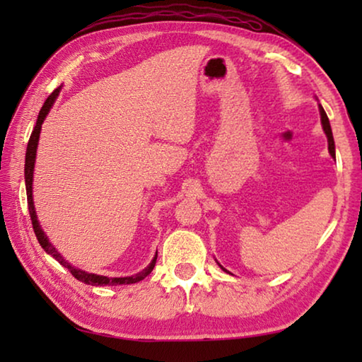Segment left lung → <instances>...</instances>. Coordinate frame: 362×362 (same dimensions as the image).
<instances>
[{
    "label": "left lung",
    "mask_w": 362,
    "mask_h": 362,
    "mask_svg": "<svg viewBox=\"0 0 362 362\" xmlns=\"http://www.w3.org/2000/svg\"><path fill=\"white\" fill-rule=\"evenodd\" d=\"M320 113H321V122H322V129H324V132H326V136H327V142H329V153H330V156L332 158H335V144H334V136H332V129H330V122H329V118H327V115H326V112H324V108L320 105ZM222 267V265H220ZM222 269L223 272H226V269L222 267Z\"/></svg>",
    "instance_id": "left-lung-1"
}]
</instances>
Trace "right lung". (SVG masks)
Masks as SVG:
<instances>
[{
	"mask_svg": "<svg viewBox=\"0 0 362 362\" xmlns=\"http://www.w3.org/2000/svg\"><path fill=\"white\" fill-rule=\"evenodd\" d=\"M60 93V88H57L54 93L47 97L45 105L41 107L40 110V115H38V119H36V126L33 127V132L32 136H30L28 140V145H27V153H25V187H27V203H28V211H30V218H32V225H33V230H35V235L38 238V243L41 244V247L46 250L49 255H52L54 259H56L60 265L69 268V272L75 276L78 281H81L84 284H90V286H118V284H134V283H139V281H142L144 278L148 276V274L153 272V268H155V263H156V257L151 260V263L142 272L134 274V276H126V278H108V276H100V274H93V273H88V272H83V269L75 268L73 265H70L69 262H66L62 255H60L56 247L52 246L51 243H49L46 233L41 230V225L38 222V217H36V212H35V204H33V188H32V183H33V169H35V159H36V146H38V140H40V132H41V124L45 122V118L49 113V110L52 108L54 102H56L57 95Z\"/></svg>",
	"mask_w": 362,
	"mask_h": 362,
	"instance_id": "add662e5",
	"label": "right lung"
}]
</instances>
